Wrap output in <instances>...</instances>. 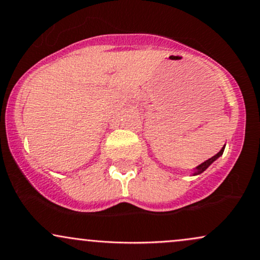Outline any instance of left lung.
<instances>
[{
	"mask_svg": "<svg viewBox=\"0 0 260 260\" xmlns=\"http://www.w3.org/2000/svg\"><path fill=\"white\" fill-rule=\"evenodd\" d=\"M223 149H225V147H223V148L221 149V150H220V151H219V153H217L216 155H214V156H213V157H210V159H208L207 161H204V162H203V164H201V165H199V166H198V168H197V171H196V174H194V175L202 174V172H203V171H205V170H207V169L209 168V166H210V165H211V164H213V162H214V161H215V160L217 159V157H219V156H221V155H222V153H223Z\"/></svg>",
	"mask_w": 260,
	"mask_h": 260,
	"instance_id": "left-lung-1",
	"label": "left lung"
}]
</instances>
